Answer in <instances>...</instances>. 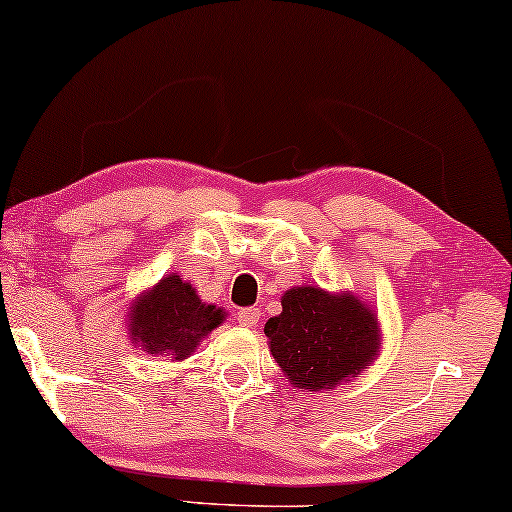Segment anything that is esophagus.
<instances>
[{
	"mask_svg": "<svg viewBox=\"0 0 512 512\" xmlns=\"http://www.w3.org/2000/svg\"><path fill=\"white\" fill-rule=\"evenodd\" d=\"M258 316H261V311L254 309V306H249V309H240L238 311V322L242 327H256Z\"/></svg>",
	"mask_w": 512,
	"mask_h": 512,
	"instance_id": "34e87169",
	"label": "esophagus"
}]
</instances>
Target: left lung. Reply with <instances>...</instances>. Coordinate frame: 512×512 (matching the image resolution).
<instances>
[{"label":"left lung","instance_id":"8db88e82","mask_svg":"<svg viewBox=\"0 0 512 512\" xmlns=\"http://www.w3.org/2000/svg\"><path fill=\"white\" fill-rule=\"evenodd\" d=\"M281 316L265 336L281 371L295 387L322 391L357 377L377 352V318L352 295L302 286L283 295Z\"/></svg>","mask_w":512,"mask_h":512}]
</instances>
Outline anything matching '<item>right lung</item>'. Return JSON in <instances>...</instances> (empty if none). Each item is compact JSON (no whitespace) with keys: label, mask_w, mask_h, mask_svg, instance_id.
Segmentation results:
<instances>
[{"label":"right lung","mask_w":512,"mask_h":512,"mask_svg":"<svg viewBox=\"0 0 512 512\" xmlns=\"http://www.w3.org/2000/svg\"><path fill=\"white\" fill-rule=\"evenodd\" d=\"M222 320V309L203 304L190 283L171 274L132 306L130 334L151 355L185 359Z\"/></svg>","instance_id":"obj_1"}]
</instances>
